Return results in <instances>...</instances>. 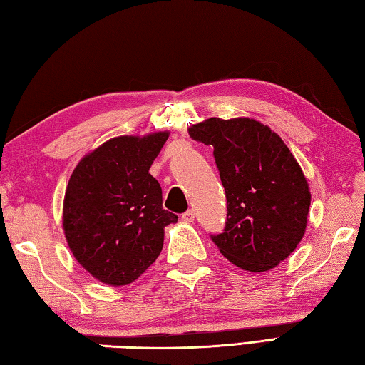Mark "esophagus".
<instances>
[{"instance_id":"obj_1","label":"esophagus","mask_w":365,"mask_h":365,"mask_svg":"<svg viewBox=\"0 0 365 365\" xmlns=\"http://www.w3.org/2000/svg\"><path fill=\"white\" fill-rule=\"evenodd\" d=\"M182 220L183 222H193L195 220V211L193 209H188L187 212L182 214Z\"/></svg>"}]
</instances>
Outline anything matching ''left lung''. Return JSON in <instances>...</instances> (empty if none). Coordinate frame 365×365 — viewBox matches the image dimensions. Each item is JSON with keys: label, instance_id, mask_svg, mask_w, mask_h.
Instances as JSON below:
<instances>
[{"label": "left lung", "instance_id": "left-lung-1", "mask_svg": "<svg viewBox=\"0 0 365 365\" xmlns=\"http://www.w3.org/2000/svg\"><path fill=\"white\" fill-rule=\"evenodd\" d=\"M214 148L227 197L224 232L211 235L237 267L265 272L292 255L304 237L311 191L283 140L248 117H211L188 128Z\"/></svg>", "mask_w": 365, "mask_h": 365}]
</instances>
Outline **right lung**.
<instances>
[{
  "label": "right lung",
  "instance_id": "right-lung-1",
  "mask_svg": "<svg viewBox=\"0 0 365 365\" xmlns=\"http://www.w3.org/2000/svg\"><path fill=\"white\" fill-rule=\"evenodd\" d=\"M169 132L115 137L86 154L67 183L63 228L82 267L110 287L128 285L156 261L164 227L163 190L150 174Z\"/></svg>",
  "mask_w": 365,
  "mask_h": 365
}]
</instances>
